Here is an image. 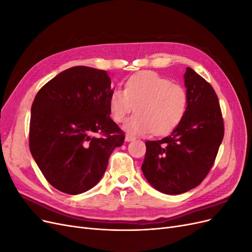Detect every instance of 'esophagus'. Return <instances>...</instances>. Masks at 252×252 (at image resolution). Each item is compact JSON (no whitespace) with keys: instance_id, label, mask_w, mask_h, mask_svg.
Masks as SVG:
<instances>
[{"instance_id":"obj_1","label":"esophagus","mask_w":252,"mask_h":252,"mask_svg":"<svg viewBox=\"0 0 252 252\" xmlns=\"http://www.w3.org/2000/svg\"><path fill=\"white\" fill-rule=\"evenodd\" d=\"M134 140H135V138H134V136H132V135L127 134V135L125 136V141H126V142H131V141H134Z\"/></svg>"}]
</instances>
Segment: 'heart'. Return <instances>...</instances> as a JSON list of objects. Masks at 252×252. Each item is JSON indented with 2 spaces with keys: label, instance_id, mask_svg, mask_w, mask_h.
Here are the masks:
<instances>
[{
  "label": "heart",
  "instance_id": "obj_1",
  "mask_svg": "<svg viewBox=\"0 0 252 252\" xmlns=\"http://www.w3.org/2000/svg\"><path fill=\"white\" fill-rule=\"evenodd\" d=\"M187 89L154 71L129 77L124 90L114 88L108 96L112 119L123 123L135 106L136 113L127 121L125 129L132 134L169 133L184 118L188 107Z\"/></svg>",
  "mask_w": 252,
  "mask_h": 252
}]
</instances>
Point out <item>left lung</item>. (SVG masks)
Wrapping results in <instances>:
<instances>
[{
	"label": "left lung",
	"mask_w": 252,
	"mask_h": 252,
	"mask_svg": "<svg viewBox=\"0 0 252 252\" xmlns=\"http://www.w3.org/2000/svg\"><path fill=\"white\" fill-rule=\"evenodd\" d=\"M184 79L189 95L185 116L170 135L146 142L142 165L146 180L167 194L184 193L200 185L224 138V121L215 89L189 67Z\"/></svg>",
	"instance_id": "8db88e82"
}]
</instances>
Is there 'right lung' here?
I'll return each instance as SVG.
<instances>
[{
    "instance_id": "add662e5",
    "label": "right lung",
    "mask_w": 252,
    "mask_h": 252,
    "mask_svg": "<svg viewBox=\"0 0 252 252\" xmlns=\"http://www.w3.org/2000/svg\"><path fill=\"white\" fill-rule=\"evenodd\" d=\"M110 86L105 70L74 66L47 82L34 97L30 152L60 191L79 194L96 185L111 152L124 143L125 133L109 116Z\"/></svg>"
}]
</instances>
